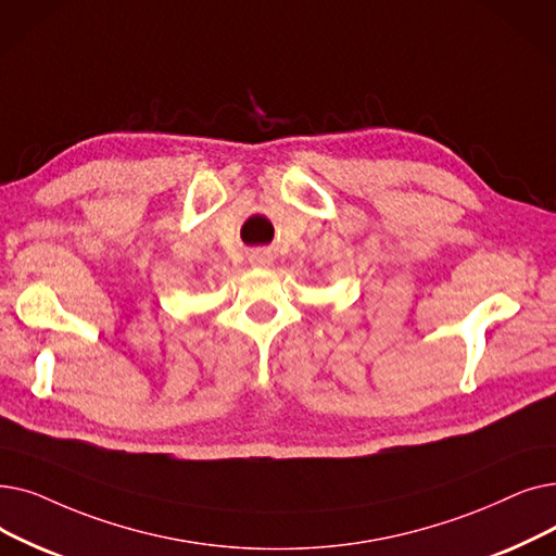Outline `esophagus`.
<instances>
[{
	"instance_id": "1",
	"label": "esophagus",
	"mask_w": 556,
	"mask_h": 556,
	"mask_svg": "<svg viewBox=\"0 0 556 556\" xmlns=\"http://www.w3.org/2000/svg\"><path fill=\"white\" fill-rule=\"evenodd\" d=\"M250 263L256 265V268H270V265H273V254L270 252H254L250 256Z\"/></svg>"
}]
</instances>
